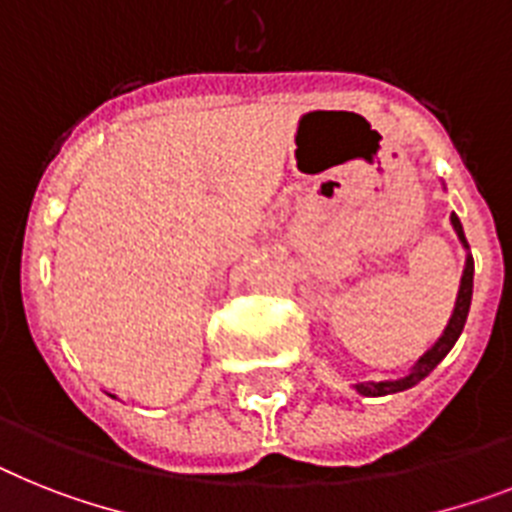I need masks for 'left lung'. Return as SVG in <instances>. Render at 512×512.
I'll return each instance as SVG.
<instances>
[{"label":"left lung","mask_w":512,"mask_h":512,"mask_svg":"<svg viewBox=\"0 0 512 512\" xmlns=\"http://www.w3.org/2000/svg\"><path fill=\"white\" fill-rule=\"evenodd\" d=\"M450 219H453V227H455V232H458V238L463 240V246L468 248L460 219L455 217V214ZM471 293H474V259L468 256L466 269H463V280H460V293H458V301H455L453 319H450V324H447L445 335L434 342V348L429 350V353H424V356L418 358V363L413 366V371L408 374V377L395 379V382H363V384H358L356 390L361 392V395H366V398H377V395H390V392L408 390V387L418 384L424 377H429V371H432L434 366H437V363L442 361L447 353H450V348L455 345V340L460 337V332H463V324H466L468 308H471Z\"/></svg>","instance_id":"8db88e82"}]
</instances>
